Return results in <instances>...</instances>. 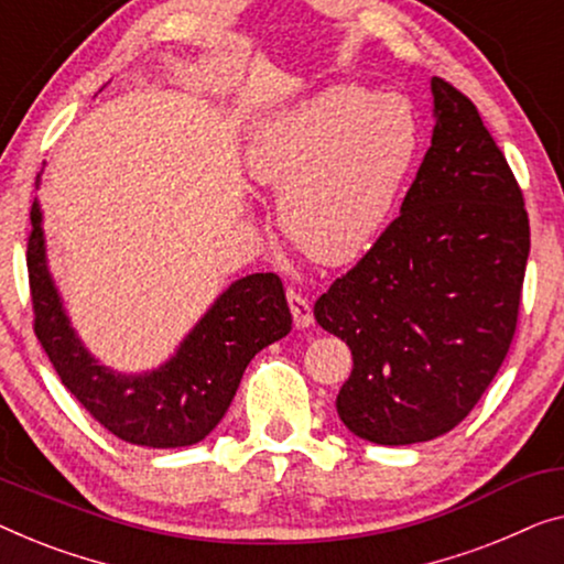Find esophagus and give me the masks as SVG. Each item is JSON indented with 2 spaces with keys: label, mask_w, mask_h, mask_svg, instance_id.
Wrapping results in <instances>:
<instances>
[{
  "label": "esophagus",
  "mask_w": 564,
  "mask_h": 564,
  "mask_svg": "<svg viewBox=\"0 0 564 564\" xmlns=\"http://www.w3.org/2000/svg\"><path fill=\"white\" fill-rule=\"evenodd\" d=\"M285 299H289V308H291V316H293V327H296V329L312 327L314 314H312V304H308V299H304V296H301V293H296L293 289L285 293Z\"/></svg>",
  "instance_id": "obj_1"
}]
</instances>
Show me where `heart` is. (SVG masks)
I'll return each instance as SVG.
<instances>
[{
    "label": "heart",
    "instance_id": "heart-1",
    "mask_svg": "<svg viewBox=\"0 0 564 564\" xmlns=\"http://www.w3.org/2000/svg\"><path fill=\"white\" fill-rule=\"evenodd\" d=\"M414 109L399 94L332 86L268 117L245 169L281 188L279 221L293 248L322 265H347L370 248L416 155Z\"/></svg>",
    "mask_w": 564,
    "mask_h": 564
}]
</instances>
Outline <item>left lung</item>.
Segmentation results:
<instances>
[{"label":"left lung","instance_id":"obj_1","mask_svg":"<svg viewBox=\"0 0 564 564\" xmlns=\"http://www.w3.org/2000/svg\"><path fill=\"white\" fill-rule=\"evenodd\" d=\"M434 132L401 214L314 304L352 352L337 414L376 444L470 414L509 352L529 258L523 194L463 91L432 78Z\"/></svg>","mask_w":564,"mask_h":564}]
</instances>
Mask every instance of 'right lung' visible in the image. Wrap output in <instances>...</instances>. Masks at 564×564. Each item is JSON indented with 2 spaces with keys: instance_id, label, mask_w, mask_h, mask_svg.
Returning a JSON list of instances; mask_svg holds the SVG:
<instances>
[{
  "instance_id": "1",
  "label": "right lung",
  "mask_w": 564,
  "mask_h": 564,
  "mask_svg": "<svg viewBox=\"0 0 564 564\" xmlns=\"http://www.w3.org/2000/svg\"><path fill=\"white\" fill-rule=\"evenodd\" d=\"M28 275L35 335L61 383L97 422L140 447H188L227 414L248 362L291 332V312L275 273L235 281L188 332L176 355L142 376L99 365L70 329L45 260L43 214L30 212Z\"/></svg>"
}]
</instances>
